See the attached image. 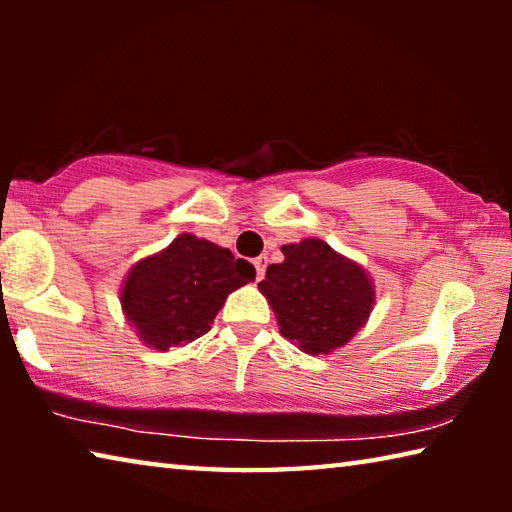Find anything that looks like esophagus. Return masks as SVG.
Here are the masks:
<instances>
[{"mask_svg": "<svg viewBox=\"0 0 512 512\" xmlns=\"http://www.w3.org/2000/svg\"><path fill=\"white\" fill-rule=\"evenodd\" d=\"M253 266H255V271H257V280H262L264 271H266V257H255L253 259Z\"/></svg>", "mask_w": 512, "mask_h": 512, "instance_id": "1", "label": "esophagus"}]
</instances>
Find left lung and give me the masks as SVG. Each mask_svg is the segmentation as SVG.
Returning a JSON list of instances; mask_svg holds the SVG:
<instances>
[{
    "label": "left lung",
    "instance_id": "obj_1",
    "mask_svg": "<svg viewBox=\"0 0 512 512\" xmlns=\"http://www.w3.org/2000/svg\"><path fill=\"white\" fill-rule=\"evenodd\" d=\"M284 262L257 284L284 339L309 354H332L366 327L377 291L370 273L318 237L282 246Z\"/></svg>",
    "mask_w": 512,
    "mask_h": 512
}]
</instances>
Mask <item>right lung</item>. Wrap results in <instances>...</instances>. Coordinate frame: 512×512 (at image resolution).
Returning a JSON list of instances; mask_svg holds the SVG:
<instances>
[{"instance_id": "obj_1", "label": "right lung", "mask_w": 512, "mask_h": 512, "mask_svg": "<svg viewBox=\"0 0 512 512\" xmlns=\"http://www.w3.org/2000/svg\"><path fill=\"white\" fill-rule=\"evenodd\" d=\"M248 282H255L253 264L183 232L131 266L121 282L119 305L146 348L167 352L210 332L230 293Z\"/></svg>"}]
</instances>
